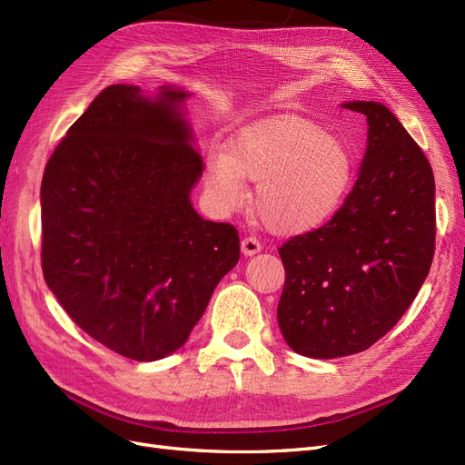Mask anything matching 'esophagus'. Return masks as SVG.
I'll use <instances>...</instances> for the list:
<instances>
[{
	"mask_svg": "<svg viewBox=\"0 0 465 465\" xmlns=\"http://www.w3.org/2000/svg\"><path fill=\"white\" fill-rule=\"evenodd\" d=\"M241 250H242V254L248 258V256H254V254H258V252H262V244L256 241V238L248 236L241 242Z\"/></svg>",
	"mask_w": 465,
	"mask_h": 465,
	"instance_id": "esophagus-1",
	"label": "esophagus"
}]
</instances>
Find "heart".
<instances>
[{"instance_id": "obj_1", "label": "heart", "mask_w": 465, "mask_h": 465, "mask_svg": "<svg viewBox=\"0 0 465 465\" xmlns=\"http://www.w3.org/2000/svg\"><path fill=\"white\" fill-rule=\"evenodd\" d=\"M258 184L256 211L279 234H306L328 224L353 188L355 161L343 139L308 118H270L236 134L231 151L209 154L205 192L219 211L248 202L246 182Z\"/></svg>"}]
</instances>
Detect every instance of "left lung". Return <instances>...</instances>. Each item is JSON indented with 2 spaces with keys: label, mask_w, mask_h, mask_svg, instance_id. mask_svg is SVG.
<instances>
[{
  "label": "left lung",
  "mask_w": 465,
  "mask_h": 465,
  "mask_svg": "<svg viewBox=\"0 0 465 465\" xmlns=\"http://www.w3.org/2000/svg\"><path fill=\"white\" fill-rule=\"evenodd\" d=\"M367 116V149L343 207L279 250L285 287L279 330L294 353L337 359L386 335L415 301L434 254V176L425 153L382 103Z\"/></svg>",
  "instance_id": "obj_1"
}]
</instances>
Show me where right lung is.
I'll list each match as a JSON object with an SVG mask.
<instances>
[{"label":"right lung","mask_w":465,"mask_h":465,"mask_svg":"<svg viewBox=\"0 0 465 465\" xmlns=\"http://www.w3.org/2000/svg\"><path fill=\"white\" fill-rule=\"evenodd\" d=\"M192 93L110 85L62 139L42 176V272L93 340L134 361L173 355L241 258L229 223L190 193L203 159Z\"/></svg>","instance_id":"obj_1"}]
</instances>
